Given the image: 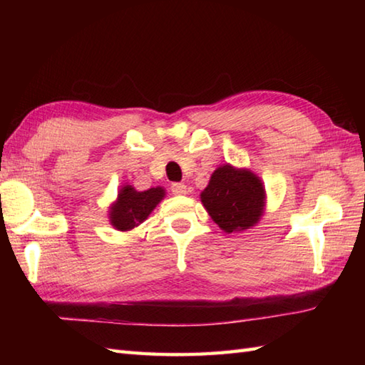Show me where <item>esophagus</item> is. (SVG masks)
Masks as SVG:
<instances>
[{"instance_id": "34e87169", "label": "esophagus", "mask_w": 365, "mask_h": 365, "mask_svg": "<svg viewBox=\"0 0 365 365\" xmlns=\"http://www.w3.org/2000/svg\"><path fill=\"white\" fill-rule=\"evenodd\" d=\"M170 191H173V195L175 196H182V195H187V185L182 183V182H177V183H173L170 185Z\"/></svg>"}]
</instances>
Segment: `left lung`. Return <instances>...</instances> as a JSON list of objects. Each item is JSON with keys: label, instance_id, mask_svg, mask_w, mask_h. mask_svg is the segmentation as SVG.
Returning <instances> with one entry per match:
<instances>
[{"label": "left lung", "instance_id": "obj_1", "mask_svg": "<svg viewBox=\"0 0 365 365\" xmlns=\"http://www.w3.org/2000/svg\"><path fill=\"white\" fill-rule=\"evenodd\" d=\"M200 199L212 220L230 234L250 229L259 221L265 204V190L259 177L250 170L226 165L212 174Z\"/></svg>", "mask_w": 365, "mask_h": 365}]
</instances>
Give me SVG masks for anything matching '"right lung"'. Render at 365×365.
<instances>
[{
	"label": "right lung",
	"instance_id": "obj_1",
	"mask_svg": "<svg viewBox=\"0 0 365 365\" xmlns=\"http://www.w3.org/2000/svg\"><path fill=\"white\" fill-rule=\"evenodd\" d=\"M165 197L163 188H150L147 191H136L130 185L123 187L119 197L111 207V224L118 230H130L141 224L150 215L160 200Z\"/></svg>",
	"mask_w": 365,
	"mask_h": 365
}]
</instances>
